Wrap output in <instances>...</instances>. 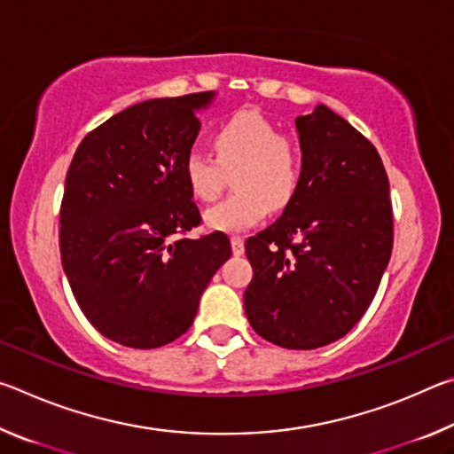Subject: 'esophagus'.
<instances>
[{"instance_id": "obj_1", "label": "esophagus", "mask_w": 454, "mask_h": 454, "mask_svg": "<svg viewBox=\"0 0 454 454\" xmlns=\"http://www.w3.org/2000/svg\"><path fill=\"white\" fill-rule=\"evenodd\" d=\"M230 242H232V252L236 256H242L244 254V238L242 236H232L230 238Z\"/></svg>"}]
</instances>
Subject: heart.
<instances>
[{"label":"heart","instance_id":"1","mask_svg":"<svg viewBox=\"0 0 454 454\" xmlns=\"http://www.w3.org/2000/svg\"><path fill=\"white\" fill-rule=\"evenodd\" d=\"M216 158L192 150L184 160V178L192 194L214 202L224 190L226 172L238 188L206 212L208 224L224 232L256 226L270 206L280 210L294 198L302 176V150L292 134L258 112H238L212 136Z\"/></svg>","mask_w":454,"mask_h":454}]
</instances>
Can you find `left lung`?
Segmentation results:
<instances>
[{
	"instance_id": "8db88e82",
	"label": "left lung",
	"mask_w": 454,
	"mask_h": 454,
	"mask_svg": "<svg viewBox=\"0 0 454 454\" xmlns=\"http://www.w3.org/2000/svg\"><path fill=\"white\" fill-rule=\"evenodd\" d=\"M302 176L282 216L246 240L244 310L256 334L312 350L363 318L393 252L388 176L374 145L326 106L296 118Z\"/></svg>"
}]
</instances>
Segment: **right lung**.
Here are the masks:
<instances>
[{
  "label": "right lung",
  "instance_id": "obj_1",
  "mask_svg": "<svg viewBox=\"0 0 454 454\" xmlns=\"http://www.w3.org/2000/svg\"><path fill=\"white\" fill-rule=\"evenodd\" d=\"M212 91L136 104L74 153L59 208L61 264L82 312L106 338L158 348L194 322L232 254L224 232L188 238L202 216L184 160Z\"/></svg>",
  "mask_w": 454,
  "mask_h": 454
}]
</instances>
